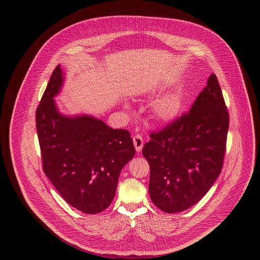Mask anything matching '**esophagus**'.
<instances>
[{"label":"esophagus","instance_id":"esophagus-1","mask_svg":"<svg viewBox=\"0 0 260 260\" xmlns=\"http://www.w3.org/2000/svg\"><path fill=\"white\" fill-rule=\"evenodd\" d=\"M133 141H134V145H135V148H136V151L139 153L142 151V148L144 146V141H143V138L140 136V135H136L134 138H133Z\"/></svg>","mask_w":260,"mask_h":260}]
</instances>
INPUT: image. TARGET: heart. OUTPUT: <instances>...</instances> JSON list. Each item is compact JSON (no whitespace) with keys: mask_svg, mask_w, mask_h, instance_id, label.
<instances>
[{"mask_svg":"<svg viewBox=\"0 0 260 260\" xmlns=\"http://www.w3.org/2000/svg\"><path fill=\"white\" fill-rule=\"evenodd\" d=\"M185 96L181 89H175L164 94L152 105V114L158 121L169 122L177 119L184 109Z\"/></svg>","mask_w":260,"mask_h":260,"instance_id":"heart-1","label":"heart"}]
</instances>
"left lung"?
I'll list each match as a JSON object with an SVG mask.
<instances>
[{"label":"left lung","mask_w":260,"mask_h":260,"mask_svg":"<svg viewBox=\"0 0 260 260\" xmlns=\"http://www.w3.org/2000/svg\"><path fill=\"white\" fill-rule=\"evenodd\" d=\"M229 112L215 74L189 113L150 135L143 155L150 167L149 194L166 213H179L200 202L220 175Z\"/></svg>","instance_id":"1"}]
</instances>
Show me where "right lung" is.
<instances>
[{
	"label": "right lung",
	"mask_w": 260,
	"mask_h": 260,
	"mask_svg": "<svg viewBox=\"0 0 260 260\" xmlns=\"http://www.w3.org/2000/svg\"><path fill=\"white\" fill-rule=\"evenodd\" d=\"M64 73L58 64L36 112L43 170L61 198L85 214H96L112 203L122 168L135 147L125 129H113L91 115H64L54 98Z\"/></svg>",
	"instance_id": "add662e5"
}]
</instances>
